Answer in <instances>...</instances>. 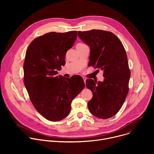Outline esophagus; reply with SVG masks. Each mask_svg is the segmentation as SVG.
I'll return each instance as SVG.
<instances>
[{
  "mask_svg": "<svg viewBox=\"0 0 154 154\" xmlns=\"http://www.w3.org/2000/svg\"><path fill=\"white\" fill-rule=\"evenodd\" d=\"M83 78V80H84V82H85H85H86V78L85 77H82Z\"/></svg>",
  "mask_w": 154,
  "mask_h": 154,
  "instance_id": "1",
  "label": "esophagus"
}]
</instances>
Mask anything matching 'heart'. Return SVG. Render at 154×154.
I'll list each match as a JSON object with an SVG mask.
<instances>
[{"label": "heart", "mask_w": 154, "mask_h": 154, "mask_svg": "<svg viewBox=\"0 0 154 154\" xmlns=\"http://www.w3.org/2000/svg\"><path fill=\"white\" fill-rule=\"evenodd\" d=\"M83 45V44H82V43H79V44H78L77 45Z\"/></svg>", "instance_id": "b5f03b06"}]
</instances>
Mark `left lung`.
Here are the masks:
<instances>
[{"instance_id": "1", "label": "left lung", "mask_w": 154, "mask_h": 154, "mask_svg": "<svg viewBox=\"0 0 154 154\" xmlns=\"http://www.w3.org/2000/svg\"><path fill=\"white\" fill-rule=\"evenodd\" d=\"M78 35L90 48L88 65L103 71V82L86 80L87 88L93 93L88 107L97 118H112L119 111L128 93L130 70L125 50L110 32L94 29L79 31Z\"/></svg>"}]
</instances>
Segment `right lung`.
<instances>
[{"label": "right lung", "mask_w": 154, "mask_h": 154, "mask_svg": "<svg viewBox=\"0 0 154 154\" xmlns=\"http://www.w3.org/2000/svg\"><path fill=\"white\" fill-rule=\"evenodd\" d=\"M77 31L49 32L34 39L24 63V82L38 112L48 120L61 121L70 111L72 100L84 88L82 77L64 78L57 71L65 64L66 52L76 40Z\"/></svg>", "instance_id": "add662e5"}]
</instances>
